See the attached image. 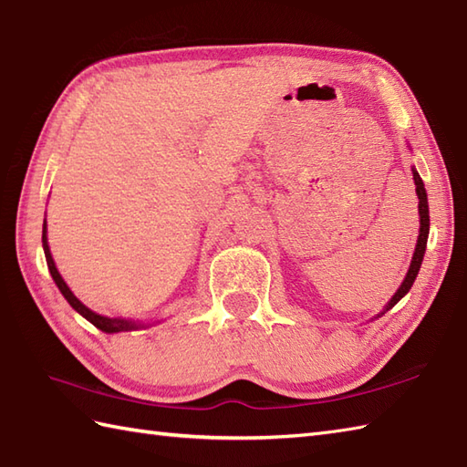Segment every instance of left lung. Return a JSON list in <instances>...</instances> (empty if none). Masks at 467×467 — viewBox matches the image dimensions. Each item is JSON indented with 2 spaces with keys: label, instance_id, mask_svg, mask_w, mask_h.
Wrapping results in <instances>:
<instances>
[{
  "label": "left lung",
  "instance_id": "1",
  "mask_svg": "<svg viewBox=\"0 0 467 467\" xmlns=\"http://www.w3.org/2000/svg\"><path fill=\"white\" fill-rule=\"evenodd\" d=\"M413 181H415V192H418V198H420V239H418V244H415V253H413V259H411V265H410V271H408V275H405V281L401 283L398 293L393 295V299L387 303L383 313L389 311L391 306L398 303L403 295H408V291L411 289V285L415 281V276H418V273H420V266H421L423 254H425V246H428V234H430L428 194H425V186H423V181H421V176L418 174V171H413Z\"/></svg>",
  "mask_w": 467,
  "mask_h": 467
}]
</instances>
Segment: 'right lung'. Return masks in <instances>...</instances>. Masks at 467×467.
<instances>
[{
  "label": "right lung",
  "instance_id": "add662e5",
  "mask_svg": "<svg viewBox=\"0 0 467 467\" xmlns=\"http://www.w3.org/2000/svg\"><path fill=\"white\" fill-rule=\"evenodd\" d=\"M42 243H44V253H46V261H47V269L49 273H52V279L56 281L57 289L62 291V295L66 296V301L74 306V309L80 313L84 319L90 321L94 327H98V329L104 331V333H118V331H130V329H136V323L134 321H126V319H110V317H102L98 315L94 311L88 309L86 305H82L80 301L76 299L74 293L67 289V285L64 283L62 275L57 273L56 265H54V259H52V253H49V246H47V236H46V221H44V231H42Z\"/></svg>",
  "mask_w": 467,
  "mask_h": 467
}]
</instances>
